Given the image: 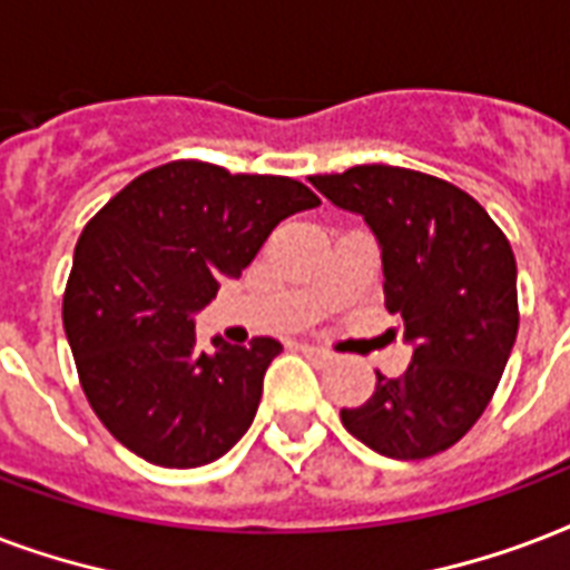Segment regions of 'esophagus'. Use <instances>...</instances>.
I'll list each match as a JSON object with an SVG mask.
<instances>
[{
  "label": "esophagus",
  "mask_w": 570,
  "mask_h": 570,
  "mask_svg": "<svg viewBox=\"0 0 570 570\" xmlns=\"http://www.w3.org/2000/svg\"><path fill=\"white\" fill-rule=\"evenodd\" d=\"M297 347H299V351H303V354L315 356L317 363H330V360H333V354H330V351H324V347L312 345V342H299Z\"/></svg>",
  "instance_id": "obj_1"
}]
</instances>
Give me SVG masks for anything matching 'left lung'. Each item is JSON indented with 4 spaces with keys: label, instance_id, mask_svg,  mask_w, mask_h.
<instances>
[{
    "label": "left lung",
    "instance_id": "left-lung-1",
    "mask_svg": "<svg viewBox=\"0 0 570 570\" xmlns=\"http://www.w3.org/2000/svg\"><path fill=\"white\" fill-rule=\"evenodd\" d=\"M308 180L368 223L381 244L386 308L401 315L413 345L407 372H377L374 395L342 410V425L395 461L445 452L491 404L518 338L509 237L470 193L425 171L374 163Z\"/></svg>",
    "mask_w": 570,
    "mask_h": 570
}]
</instances>
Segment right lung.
Here are the masks:
<instances>
[{
	"mask_svg": "<svg viewBox=\"0 0 570 570\" xmlns=\"http://www.w3.org/2000/svg\"><path fill=\"white\" fill-rule=\"evenodd\" d=\"M321 198L282 175L202 160L145 171L106 202L73 249L61 321L106 431L148 464L193 470L249 431L276 338L196 345V312L237 279L285 216Z\"/></svg>",
	"mask_w": 570,
	"mask_h": 570,
	"instance_id": "add662e5",
	"label": "right lung"
}]
</instances>
